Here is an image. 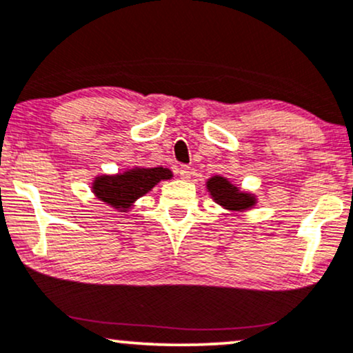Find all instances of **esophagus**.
I'll use <instances>...</instances> for the list:
<instances>
[{"instance_id":"1","label":"esophagus","mask_w":353,"mask_h":353,"mask_svg":"<svg viewBox=\"0 0 353 353\" xmlns=\"http://www.w3.org/2000/svg\"><path fill=\"white\" fill-rule=\"evenodd\" d=\"M179 176H181V179H184V181H188L189 177H190V168L189 165H181L179 168Z\"/></svg>"}]
</instances>
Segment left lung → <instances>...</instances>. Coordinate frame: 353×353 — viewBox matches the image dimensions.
I'll return each mask as SVG.
<instances>
[{"label":"left lung","instance_id":"left-lung-1","mask_svg":"<svg viewBox=\"0 0 353 353\" xmlns=\"http://www.w3.org/2000/svg\"><path fill=\"white\" fill-rule=\"evenodd\" d=\"M207 190H209L212 199L222 205L223 209L232 212H245L256 203L253 194L241 192V190L233 185L227 177L214 176L207 181Z\"/></svg>","mask_w":353,"mask_h":353}]
</instances>
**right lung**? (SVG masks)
I'll use <instances>...</instances> for the list:
<instances>
[{
  "label": "right lung",
  "mask_w": 353,
  "mask_h": 353,
  "mask_svg": "<svg viewBox=\"0 0 353 353\" xmlns=\"http://www.w3.org/2000/svg\"><path fill=\"white\" fill-rule=\"evenodd\" d=\"M171 177L172 172L168 168H133L114 176L95 177L92 190L113 209L128 212L136 199L150 192L158 182Z\"/></svg>",
  "instance_id": "1"
}]
</instances>
